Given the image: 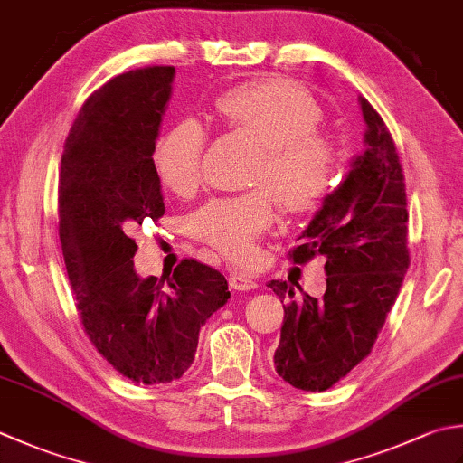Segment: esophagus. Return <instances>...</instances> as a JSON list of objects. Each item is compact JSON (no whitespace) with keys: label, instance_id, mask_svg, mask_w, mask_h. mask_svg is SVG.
<instances>
[{"label":"esophagus","instance_id":"34e87169","mask_svg":"<svg viewBox=\"0 0 463 463\" xmlns=\"http://www.w3.org/2000/svg\"><path fill=\"white\" fill-rule=\"evenodd\" d=\"M229 285L234 288V291H250V288H257V280L244 273H231Z\"/></svg>","mask_w":463,"mask_h":463}]
</instances>
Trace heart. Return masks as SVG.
Segmentation results:
<instances>
[{"label":"heart","instance_id":"b5f03b06","mask_svg":"<svg viewBox=\"0 0 463 463\" xmlns=\"http://www.w3.org/2000/svg\"><path fill=\"white\" fill-rule=\"evenodd\" d=\"M232 132L259 142L249 193L216 196L188 216V232L234 262L257 255V241L275 222V196L288 213H309L327 198L339 176V150L321 130L325 112L303 86L260 78L232 86L214 99ZM208 134L196 120H180L156 140L152 166L160 184L188 196L201 184Z\"/></svg>","mask_w":463,"mask_h":463}]
</instances>
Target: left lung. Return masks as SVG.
Returning a JSON list of instances; mask_svg holds the SVG:
<instances>
[{"label":"left lung","mask_w":463,"mask_h":463,"mask_svg":"<svg viewBox=\"0 0 463 463\" xmlns=\"http://www.w3.org/2000/svg\"><path fill=\"white\" fill-rule=\"evenodd\" d=\"M367 152L288 250L295 265L323 255L327 291L321 298L295 291L287 280L269 287L283 298L285 317L275 351L279 377L303 392H325L364 361L410 267L405 176L387 124L365 98ZM280 301V303H283Z\"/></svg>","instance_id":"left-lung-1"}]
</instances>
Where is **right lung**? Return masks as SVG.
<instances>
[{"label": "right lung", "instance_id": "1", "mask_svg": "<svg viewBox=\"0 0 463 463\" xmlns=\"http://www.w3.org/2000/svg\"><path fill=\"white\" fill-rule=\"evenodd\" d=\"M172 78V66H148L108 80L80 108L60 168V241L80 323L140 385L183 377L198 331L231 297L224 275L196 259L160 279L134 270L130 232L165 214L152 152Z\"/></svg>", "mask_w": 463, "mask_h": 463}]
</instances>
